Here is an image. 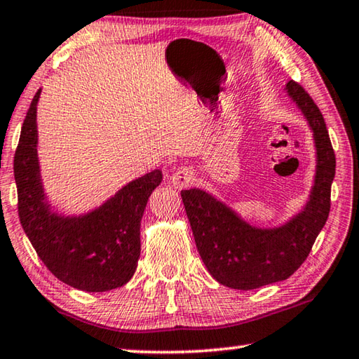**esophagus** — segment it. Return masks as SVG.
<instances>
[{"label":"esophagus","mask_w":359,"mask_h":359,"mask_svg":"<svg viewBox=\"0 0 359 359\" xmlns=\"http://www.w3.org/2000/svg\"><path fill=\"white\" fill-rule=\"evenodd\" d=\"M194 182V172L191 171L190 168L182 166L179 169H175L174 174L171 175V184L182 190V188L190 187Z\"/></svg>","instance_id":"obj_1"}]
</instances>
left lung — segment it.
I'll return each mask as SVG.
<instances>
[{"instance_id": "obj_1", "label": "left lung", "mask_w": 359, "mask_h": 359, "mask_svg": "<svg viewBox=\"0 0 359 359\" xmlns=\"http://www.w3.org/2000/svg\"><path fill=\"white\" fill-rule=\"evenodd\" d=\"M287 90L309 120L318 156L313 191L302 214L282 228L258 229L208 193L196 188L180 193L198 252L212 277L224 287L255 290L287 280L309 257L330 215L336 155L323 114L297 82L290 81Z\"/></svg>"}]
</instances>
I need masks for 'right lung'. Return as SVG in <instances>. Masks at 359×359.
<instances>
[{
  "instance_id": "obj_1",
  "label": "right lung",
  "mask_w": 359,
  "mask_h": 359,
  "mask_svg": "<svg viewBox=\"0 0 359 359\" xmlns=\"http://www.w3.org/2000/svg\"><path fill=\"white\" fill-rule=\"evenodd\" d=\"M38 90L23 120L14 155L17 210L22 228L42 263L58 280L83 291H109L135 274L141 255V218L161 171H151L121 188L92 214L63 218L44 201L36 156Z\"/></svg>"
}]
</instances>
